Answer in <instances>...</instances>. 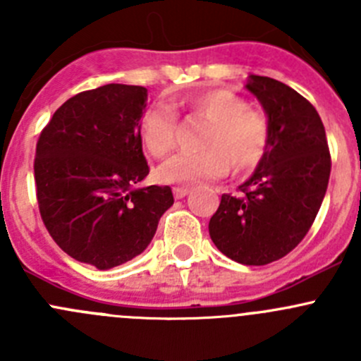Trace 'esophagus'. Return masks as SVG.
Here are the masks:
<instances>
[{"label":"esophagus","mask_w":361,"mask_h":361,"mask_svg":"<svg viewBox=\"0 0 361 361\" xmlns=\"http://www.w3.org/2000/svg\"><path fill=\"white\" fill-rule=\"evenodd\" d=\"M188 192H190V188L188 187H174L173 188V194L176 199H183L185 195H188Z\"/></svg>","instance_id":"obj_1"}]
</instances>
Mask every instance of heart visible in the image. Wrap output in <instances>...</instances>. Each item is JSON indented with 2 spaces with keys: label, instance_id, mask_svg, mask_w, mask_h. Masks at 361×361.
Listing matches in <instances>:
<instances>
[{
  "label": "heart",
  "instance_id": "b5f03b06",
  "mask_svg": "<svg viewBox=\"0 0 361 361\" xmlns=\"http://www.w3.org/2000/svg\"><path fill=\"white\" fill-rule=\"evenodd\" d=\"M192 113L206 127L194 154H178L159 167L164 183L192 185L204 180H218L232 169L250 173L267 154L271 127L260 111L248 108L245 97L231 89H213L194 97ZM178 115L171 103L159 101L143 111L137 134L152 157H166L176 143Z\"/></svg>",
  "mask_w": 361,
  "mask_h": 361
}]
</instances>
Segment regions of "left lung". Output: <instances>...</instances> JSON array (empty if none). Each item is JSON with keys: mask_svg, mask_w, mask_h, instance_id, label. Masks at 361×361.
Returning a JSON list of instances; mask_svg holds the SVG:
<instances>
[{"mask_svg": "<svg viewBox=\"0 0 361 361\" xmlns=\"http://www.w3.org/2000/svg\"><path fill=\"white\" fill-rule=\"evenodd\" d=\"M246 89L260 101L269 127L267 154L243 194L221 195L209 220L218 250L243 265H267L288 255L311 228L326 187L330 160L316 108L292 87L250 75Z\"/></svg>", "mask_w": 361, "mask_h": 361, "instance_id": "obj_1", "label": "left lung"}]
</instances>
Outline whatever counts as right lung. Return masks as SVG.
Masks as SVG:
<instances>
[{
    "mask_svg": "<svg viewBox=\"0 0 361 361\" xmlns=\"http://www.w3.org/2000/svg\"><path fill=\"white\" fill-rule=\"evenodd\" d=\"M148 90L108 83L59 108L39 134L36 197L47 231L75 260L106 271L133 260L173 206L169 187L136 188L150 173L137 122Z\"/></svg>",
    "mask_w": 361,
    "mask_h": 361,
    "instance_id": "right-lung-1",
    "label": "right lung"
}]
</instances>
